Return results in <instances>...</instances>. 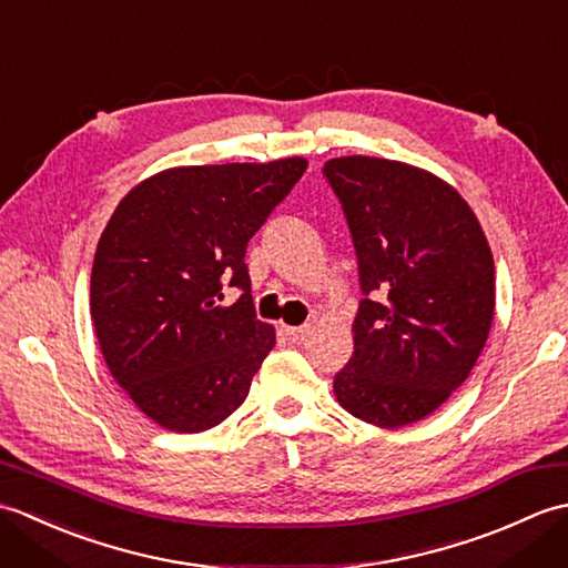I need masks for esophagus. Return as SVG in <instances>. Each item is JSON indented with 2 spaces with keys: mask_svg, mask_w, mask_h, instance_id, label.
Listing matches in <instances>:
<instances>
[{
  "mask_svg": "<svg viewBox=\"0 0 568 568\" xmlns=\"http://www.w3.org/2000/svg\"><path fill=\"white\" fill-rule=\"evenodd\" d=\"M285 334H287V339H291L293 344H300V342L307 339L310 327H307V324H305V327H285Z\"/></svg>",
  "mask_w": 568,
  "mask_h": 568,
  "instance_id": "1",
  "label": "esophagus"
}]
</instances>
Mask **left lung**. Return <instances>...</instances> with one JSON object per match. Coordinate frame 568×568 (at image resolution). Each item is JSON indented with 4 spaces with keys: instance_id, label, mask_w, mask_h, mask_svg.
Listing matches in <instances>:
<instances>
[{
    "instance_id": "1",
    "label": "left lung",
    "mask_w": 568,
    "mask_h": 568,
    "mask_svg": "<svg viewBox=\"0 0 568 568\" xmlns=\"http://www.w3.org/2000/svg\"><path fill=\"white\" fill-rule=\"evenodd\" d=\"M322 173L342 202L364 293L336 400L368 425H413L484 352L496 310L490 246L466 200L415 165L346 155Z\"/></svg>"
}]
</instances>
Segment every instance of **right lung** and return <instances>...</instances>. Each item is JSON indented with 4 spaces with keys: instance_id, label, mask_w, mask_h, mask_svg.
<instances>
[{
    "instance_id": "add662e5",
    "label": "right lung",
    "mask_w": 568,
    "mask_h": 568,
    "mask_svg": "<svg viewBox=\"0 0 568 568\" xmlns=\"http://www.w3.org/2000/svg\"><path fill=\"white\" fill-rule=\"evenodd\" d=\"M305 159L171 168L119 202L92 263L90 310L114 381L171 432H204L246 400L275 344L256 320L246 246ZM224 286L242 295L222 306Z\"/></svg>"
}]
</instances>
